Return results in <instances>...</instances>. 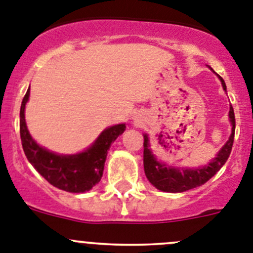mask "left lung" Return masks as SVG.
I'll return each mask as SVG.
<instances>
[{
    "label": "left lung",
    "mask_w": 253,
    "mask_h": 253,
    "mask_svg": "<svg viewBox=\"0 0 253 253\" xmlns=\"http://www.w3.org/2000/svg\"><path fill=\"white\" fill-rule=\"evenodd\" d=\"M218 79L222 84L223 89L226 91L225 81L222 80V77L218 76ZM228 117H230L231 126H232L228 141L222 146V148L218 151L216 157L211 162L202 167H197V169L169 166L165 162L159 161L151 150L148 134H143V138H145V142H143V167H145L147 180L157 190L164 191V192H183V191L192 190V188L206 183L211 177H213L221 169V167L226 164L227 159L230 157L236 127L235 113H233L232 106L230 107Z\"/></svg>",
    "instance_id": "obj_1"
}]
</instances>
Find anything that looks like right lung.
Returning a JSON list of instances; mask_svg holds the SVG:
<instances>
[{
    "label": "right lung",
    "mask_w": 253,
    "mask_h": 253,
    "mask_svg": "<svg viewBox=\"0 0 253 253\" xmlns=\"http://www.w3.org/2000/svg\"><path fill=\"white\" fill-rule=\"evenodd\" d=\"M30 98V88L21 103L20 134L28 162L52 186L66 192L84 193L101 181L107 151L116 138L126 129V124L113 125L100 133L89 147L73 155H61L40 146L32 138L26 125L25 108Z\"/></svg>",
    "instance_id": "obj_1"
}]
</instances>
